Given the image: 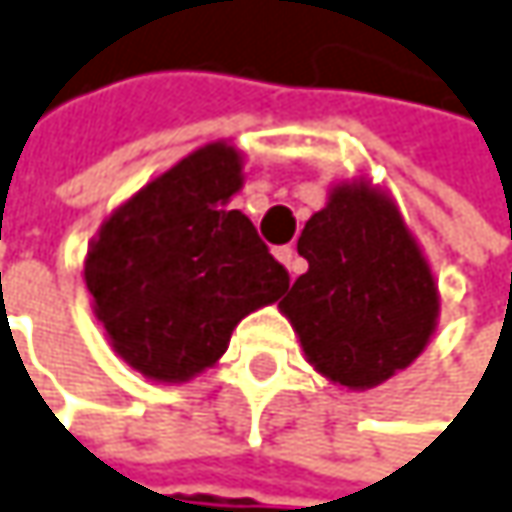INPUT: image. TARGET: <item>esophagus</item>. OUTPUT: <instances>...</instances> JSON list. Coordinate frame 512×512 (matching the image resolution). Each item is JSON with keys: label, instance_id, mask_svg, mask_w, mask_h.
I'll list each match as a JSON object with an SVG mask.
<instances>
[{"label": "esophagus", "instance_id": "34e87169", "mask_svg": "<svg viewBox=\"0 0 512 512\" xmlns=\"http://www.w3.org/2000/svg\"><path fill=\"white\" fill-rule=\"evenodd\" d=\"M275 257L290 269V275H293V278H296V275L304 269L302 260H299V255H296V249H293V246H278V249H275Z\"/></svg>", "mask_w": 512, "mask_h": 512}]
</instances>
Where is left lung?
<instances>
[{"mask_svg":"<svg viewBox=\"0 0 512 512\" xmlns=\"http://www.w3.org/2000/svg\"><path fill=\"white\" fill-rule=\"evenodd\" d=\"M307 272L281 302L307 360L343 387L410 366L437 322L434 275L395 205L366 184L337 187L299 237Z\"/></svg>","mask_w":512,"mask_h":512,"instance_id":"obj_1","label":"left lung"}]
</instances>
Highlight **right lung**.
Segmentation results:
<instances>
[{
    "mask_svg": "<svg viewBox=\"0 0 512 512\" xmlns=\"http://www.w3.org/2000/svg\"><path fill=\"white\" fill-rule=\"evenodd\" d=\"M240 184V155L210 143L122 205L87 252L96 316L146 378H193L246 313L290 287L249 216L225 208Z\"/></svg>",
    "mask_w": 512,
    "mask_h": 512,
    "instance_id": "add662e5",
    "label": "right lung"
}]
</instances>
